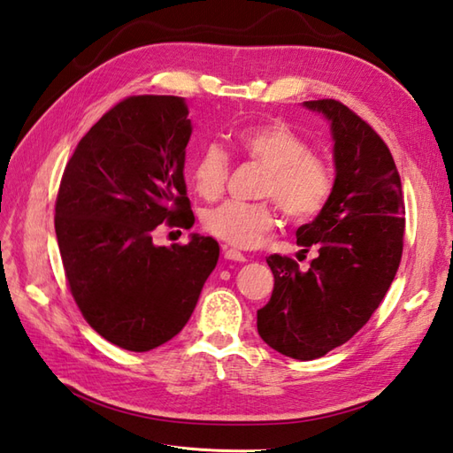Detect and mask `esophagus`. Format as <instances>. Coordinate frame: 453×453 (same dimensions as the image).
Instances as JSON below:
<instances>
[{"mask_svg": "<svg viewBox=\"0 0 453 453\" xmlns=\"http://www.w3.org/2000/svg\"><path fill=\"white\" fill-rule=\"evenodd\" d=\"M223 252H225V257L230 259V261H246V256L242 252H238V250H234V248L225 246Z\"/></svg>", "mask_w": 453, "mask_h": 453, "instance_id": "1", "label": "esophagus"}]
</instances>
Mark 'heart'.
<instances>
[{"label": "heart", "mask_w": 453, "mask_h": 453, "mask_svg": "<svg viewBox=\"0 0 453 453\" xmlns=\"http://www.w3.org/2000/svg\"><path fill=\"white\" fill-rule=\"evenodd\" d=\"M240 153L265 166L261 196L275 197L285 217L295 223L314 219L331 197L334 178L329 168L311 155L310 145L283 122L257 124L234 135ZM228 155L219 145H207L192 165V186L203 199H217L225 192ZM209 234L236 248H256L277 225L275 209L267 201L244 203L225 201L203 213Z\"/></svg>", "instance_id": "1"}]
</instances>
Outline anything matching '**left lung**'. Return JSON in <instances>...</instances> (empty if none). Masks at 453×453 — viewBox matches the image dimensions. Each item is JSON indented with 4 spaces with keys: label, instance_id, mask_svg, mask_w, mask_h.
I'll return each instance as SVG.
<instances>
[{
    "label": "left lung",
    "instance_id": "left-lung-1",
    "mask_svg": "<svg viewBox=\"0 0 453 453\" xmlns=\"http://www.w3.org/2000/svg\"><path fill=\"white\" fill-rule=\"evenodd\" d=\"M334 139L331 197L298 226L300 252L318 250L306 271L269 256L275 287L257 310V334L277 353L314 360L347 343L384 300L403 252L405 205L388 145L339 100H308Z\"/></svg>",
    "mask_w": 453,
    "mask_h": 453
}]
</instances>
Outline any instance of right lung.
<instances>
[{
    "label": "right lung",
    "mask_w": 453,
    "mask_h": 453,
    "mask_svg": "<svg viewBox=\"0 0 453 453\" xmlns=\"http://www.w3.org/2000/svg\"><path fill=\"white\" fill-rule=\"evenodd\" d=\"M182 96H129L88 129L64 170L56 238L69 288L98 335L145 353L178 335L219 261L211 236L157 246L160 223L194 226L184 182L192 119Z\"/></svg>",
    "instance_id": "add662e5"
}]
</instances>
